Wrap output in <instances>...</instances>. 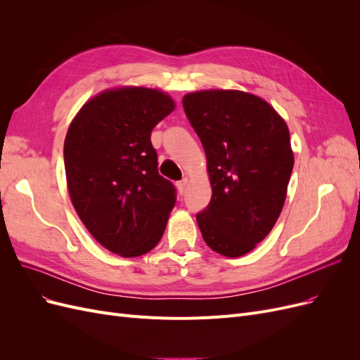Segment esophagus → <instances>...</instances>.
Returning a JSON list of instances; mask_svg holds the SVG:
<instances>
[{
  "label": "esophagus",
  "mask_w": 360,
  "mask_h": 360,
  "mask_svg": "<svg viewBox=\"0 0 360 360\" xmlns=\"http://www.w3.org/2000/svg\"><path fill=\"white\" fill-rule=\"evenodd\" d=\"M186 186H188V180L186 179H183V180H180L179 183H177V189H179V192L183 195L184 193V191H186Z\"/></svg>",
  "instance_id": "34e87169"
}]
</instances>
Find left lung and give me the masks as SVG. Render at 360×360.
<instances>
[{
    "mask_svg": "<svg viewBox=\"0 0 360 360\" xmlns=\"http://www.w3.org/2000/svg\"><path fill=\"white\" fill-rule=\"evenodd\" d=\"M183 110L212 183V200L197 213L204 242L242 257L264 240L284 207L294 165L288 127L266 101L243 91L191 93Z\"/></svg>",
    "mask_w": 360,
    "mask_h": 360,
    "instance_id": "1",
    "label": "left lung"
}]
</instances>
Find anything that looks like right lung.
<instances>
[{
  "instance_id": "add662e5",
  "label": "right lung",
  "mask_w": 360,
  "mask_h": 360,
  "mask_svg": "<svg viewBox=\"0 0 360 360\" xmlns=\"http://www.w3.org/2000/svg\"><path fill=\"white\" fill-rule=\"evenodd\" d=\"M174 102L162 91L129 86L101 93L76 114L64 141L73 207L111 252L139 257L153 249L176 205V186L158 171L151 130Z\"/></svg>"
}]
</instances>
